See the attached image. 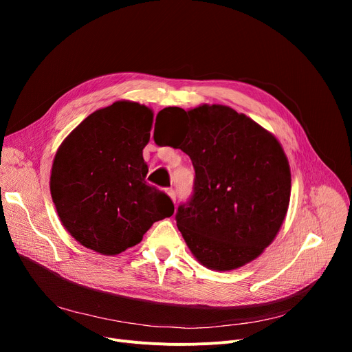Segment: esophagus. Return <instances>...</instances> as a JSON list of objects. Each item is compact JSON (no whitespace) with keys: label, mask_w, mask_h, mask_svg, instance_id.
<instances>
[{"label":"esophagus","mask_w":352,"mask_h":352,"mask_svg":"<svg viewBox=\"0 0 352 352\" xmlns=\"http://www.w3.org/2000/svg\"><path fill=\"white\" fill-rule=\"evenodd\" d=\"M166 194H168V197L175 202V198H177V194H175V190L174 188H168L166 190Z\"/></svg>","instance_id":"obj_1"}]
</instances>
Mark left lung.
Segmentation results:
<instances>
[{
  "instance_id": "left-lung-1",
  "label": "left lung",
  "mask_w": 352,
  "mask_h": 352,
  "mask_svg": "<svg viewBox=\"0 0 352 352\" xmlns=\"http://www.w3.org/2000/svg\"><path fill=\"white\" fill-rule=\"evenodd\" d=\"M164 111L188 120L173 146L195 170L194 195L175 215L190 251L214 271L251 263L274 241L289 206L291 171L280 141L227 105ZM154 140L162 144L155 133Z\"/></svg>"
}]
</instances>
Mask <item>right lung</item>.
Wrapping results in <instances>:
<instances>
[{
  "instance_id": "obj_1",
  "label": "right lung",
  "mask_w": 352,
  "mask_h": 352,
  "mask_svg": "<svg viewBox=\"0 0 352 352\" xmlns=\"http://www.w3.org/2000/svg\"><path fill=\"white\" fill-rule=\"evenodd\" d=\"M154 113L121 100L89 114L54 157L50 191L61 224L82 247L117 255L155 221L174 214L171 198L146 184L142 158Z\"/></svg>"
}]
</instances>
